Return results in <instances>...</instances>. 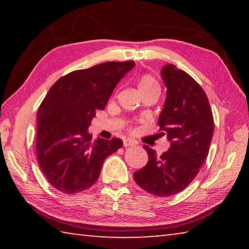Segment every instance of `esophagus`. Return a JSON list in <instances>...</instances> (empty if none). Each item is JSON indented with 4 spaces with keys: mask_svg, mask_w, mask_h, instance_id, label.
I'll return each instance as SVG.
<instances>
[{
    "mask_svg": "<svg viewBox=\"0 0 249 249\" xmlns=\"http://www.w3.org/2000/svg\"><path fill=\"white\" fill-rule=\"evenodd\" d=\"M123 144H124V147H129V146H134L137 144L136 141L132 140V138H124L123 141Z\"/></svg>",
    "mask_w": 249,
    "mask_h": 249,
    "instance_id": "esophagus-1",
    "label": "esophagus"
}]
</instances>
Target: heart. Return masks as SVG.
Returning <instances> with one entry per match:
<instances>
[{"label": "heart", "mask_w": 249, "mask_h": 249, "mask_svg": "<svg viewBox=\"0 0 249 249\" xmlns=\"http://www.w3.org/2000/svg\"><path fill=\"white\" fill-rule=\"evenodd\" d=\"M154 87H158V83L156 82V80L151 75H142L140 79V81H138V89H140V91L150 89V88Z\"/></svg>", "instance_id": "obj_1"}]
</instances>
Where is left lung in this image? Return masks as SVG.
Segmentation results:
<instances>
[{
    "label": "left lung",
    "mask_w": 249,
    "mask_h": 249,
    "mask_svg": "<svg viewBox=\"0 0 249 249\" xmlns=\"http://www.w3.org/2000/svg\"><path fill=\"white\" fill-rule=\"evenodd\" d=\"M160 75L167 95L158 125L170 147L158 156L144 145L148 162L134 172V179L150 195L169 196L196 178L208 157L214 123L209 100L196 80L171 64L162 67Z\"/></svg>",
    "instance_id": "left-lung-1"
}]
</instances>
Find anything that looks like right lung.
Masks as SVG:
<instances>
[{"instance_id": "1", "label": "right lung", "mask_w": 249, "mask_h": 249, "mask_svg": "<svg viewBox=\"0 0 249 249\" xmlns=\"http://www.w3.org/2000/svg\"><path fill=\"white\" fill-rule=\"evenodd\" d=\"M134 61H108L72 71L50 88L37 112L36 151L54 189L74 195L92 187L104 160L123 146L120 138L92 141L91 121L107 103Z\"/></svg>"}]
</instances>
